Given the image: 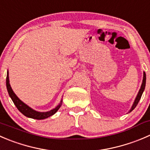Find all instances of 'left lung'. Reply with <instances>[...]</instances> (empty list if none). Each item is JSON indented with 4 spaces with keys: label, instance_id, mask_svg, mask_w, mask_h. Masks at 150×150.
Segmentation results:
<instances>
[{
    "label": "left lung",
    "instance_id": "1",
    "mask_svg": "<svg viewBox=\"0 0 150 150\" xmlns=\"http://www.w3.org/2000/svg\"><path fill=\"white\" fill-rule=\"evenodd\" d=\"M145 85H146V73H145V72H144L143 82H142V86H141L140 90H139V94H138L137 97H136V100H135L134 103H133V106H132L131 109H130V111H129V112H131L132 110H133V109H134L136 107V105H138V103H139V100H140L141 97H142V94H143V92H144V88H145Z\"/></svg>",
    "mask_w": 150,
    "mask_h": 150
}]
</instances>
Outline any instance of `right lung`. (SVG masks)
Listing matches in <instances>:
<instances>
[{
    "label": "right lung",
    "mask_w": 150,
    "mask_h": 150,
    "mask_svg": "<svg viewBox=\"0 0 150 150\" xmlns=\"http://www.w3.org/2000/svg\"><path fill=\"white\" fill-rule=\"evenodd\" d=\"M6 88L7 90H8V92L10 97L11 98L13 103H14V105H15L16 107L17 108V109L21 112L23 115H25L27 117H29V118L35 119V120H44V119L47 118V117H51L52 115L56 114L62 104V101H61L60 104H59L57 107L55 108L53 110L47 112H38L33 110V109L30 108L29 106H28L27 105H25L24 103H23V102H22L21 100L17 97V95L14 93V91H13L12 88H11V86H10L9 83L8 72H7L6 76Z\"/></svg>",
    "instance_id": "obj_1"
}]
</instances>
